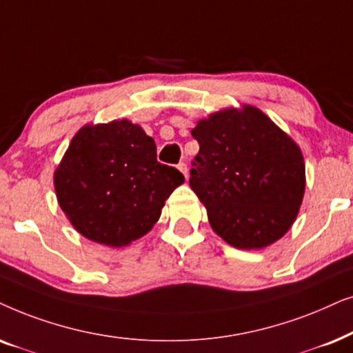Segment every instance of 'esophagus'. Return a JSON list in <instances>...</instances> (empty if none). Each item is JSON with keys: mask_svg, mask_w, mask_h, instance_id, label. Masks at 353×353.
I'll list each match as a JSON object with an SVG mask.
<instances>
[{"mask_svg": "<svg viewBox=\"0 0 353 353\" xmlns=\"http://www.w3.org/2000/svg\"><path fill=\"white\" fill-rule=\"evenodd\" d=\"M177 168H179V171H181L182 174H184L185 179H187V176H189V168H187V164H185L184 161H182V163L177 164Z\"/></svg>", "mask_w": 353, "mask_h": 353, "instance_id": "34e87169", "label": "esophagus"}]
</instances>
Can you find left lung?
<instances>
[{"instance_id": "left-lung-1", "label": "left lung", "mask_w": 353, "mask_h": 353, "mask_svg": "<svg viewBox=\"0 0 353 353\" xmlns=\"http://www.w3.org/2000/svg\"><path fill=\"white\" fill-rule=\"evenodd\" d=\"M200 152L190 187L213 231L243 250L279 241L294 224L305 192L299 145L255 106L229 108L192 130Z\"/></svg>"}]
</instances>
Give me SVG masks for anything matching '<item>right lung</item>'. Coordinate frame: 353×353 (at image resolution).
<instances>
[{"mask_svg": "<svg viewBox=\"0 0 353 353\" xmlns=\"http://www.w3.org/2000/svg\"><path fill=\"white\" fill-rule=\"evenodd\" d=\"M184 182L157 159L154 140L128 119L83 125L54 171L58 203L75 231L108 247L145 236Z\"/></svg>", "mask_w": 353, "mask_h": 353, "instance_id": "obj_1", "label": "right lung"}]
</instances>
